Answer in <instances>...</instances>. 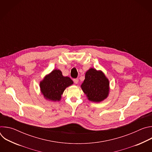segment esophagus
I'll return each mask as SVG.
<instances>
[{"mask_svg": "<svg viewBox=\"0 0 152 152\" xmlns=\"http://www.w3.org/2000/svg\"><path fill=\"white\" fill-rule=\"evenodd\" d=\"M73 81H74L75 83L77 84V83H78V82H79V79H73Z\"/></svg>", "mask_w": 152, "mask_h": 152, "instance_id": "1", "label": "esophagus"}]
</instances>
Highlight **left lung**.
I'll use <instances>...</instances> for the list:
<instances>
[{
	"label": "left lung",
	"instance_id": "left-lung-1",
	"mask_svg": "<svg viewBox=\"0 0 152 152\" xmlns=\"http://www.w3.org/2000/svg\"><path fill=\"white\" fill-rule=\"evenodd\" d=\"M81 89L88 100L99 103L106 99L110 94V81L102 70L90 68L85 73Z\"/></svg>",
	"mask_w": 152,
	"mask_h": 152
}]
</instances>
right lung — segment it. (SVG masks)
I'll use <instances>...</instances> for the list:
<instances>
[{
  "mask_svg": "<svg viewBox=\"0 0 152 152\" xmlns=\"http://www.w3.org/2000/svg\"><path fill=\"white\" fill-rule=\"evenodd\" d=\"M73 84L69 77L64 76L60 70L54 69L39 82L40 91L46 100L58 102L64 90Z\"/></svg>",
  "mask_w": 152,
  "mask_h": 152,
  "instance_id": "right-lung-1",
  "label": "right lung"
}]
</instances>
